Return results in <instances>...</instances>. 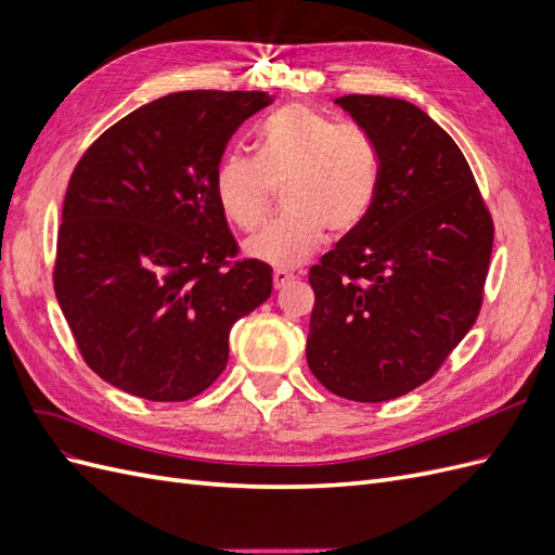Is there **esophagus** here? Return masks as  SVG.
<instances>
[{
  "label": "esophagus",
  "mask_w": 555,
  "mask_h": 555,
  "mask_svg": "<svg viewBox=\"0 0 555 555\" xmlns=\"http://www.w3.org/2000/svg\"><path fill=\"white\" fill-rule=\"evenodd\" d=\"M294 280V275L289 273V271H284V268H278V271L273 273V284H275V289H282L284 284H289Z\"/></svg>",
  "instance_id": "34e87169"
}]
</instances>
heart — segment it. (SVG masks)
Instances as JSON below:
<instances>
[{
    "instance_id": "1",
    "label": "heart",
    "mask_w": 555,
    "mask_h": 555,
    "mask_svg": "<svg viewBox=\"0 0 555 555\" xmlns=\"http://www.w3.org/2000/svg\"><path fill=\"white\" fill-rule=\"evenodd\" d=\"M212 184L222 212L245 231L263 224L275 190H284L287 212L251 236L245 255L294 268L314 255L328 229L347 236L365 222L379 188V150L365 129L292 104L257 127V157L231 150Z\"/></svg>"
}]
</instances>
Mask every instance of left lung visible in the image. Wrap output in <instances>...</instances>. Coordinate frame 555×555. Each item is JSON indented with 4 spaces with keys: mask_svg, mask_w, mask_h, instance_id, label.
<instances>
[{
    "mask_svg": "<svg viewBox=\"0 0 555 555\" xmlns=\"http://www.w3.org/2000/svg\"><path fill=\"white\" fill-rule=\"evenodd\" d=\"M379 150L365 222L310 268L306 357L335 396L384 402L428 382L473 328L493 220L449 133L410 102L335 99Z\"/></svg>",
    "mask_w": 555,
    "mask_h": 555,
    "instance_id": "obj_1",
    "label": "left lung"
}]
</instances>
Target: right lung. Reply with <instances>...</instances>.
Instances as JSON below:
<instances>
[{"mask_svg":"<svg viewBox=\"0 0 555 555\" xmlns=\"http://www.w3.org/2000/svg\"><path fill=\"white\" fill-rule=\"evenodd\" d=\"M266 92H173L99 137L66 188L55 296L104 382L157 402L222 375L229 331L268 300L273 268L238 255L215 196L229 139Z\"/></svg>","mask_w":555,"mask_h":555,"instance_id":"1","label":"right lung"}]
</instances>
